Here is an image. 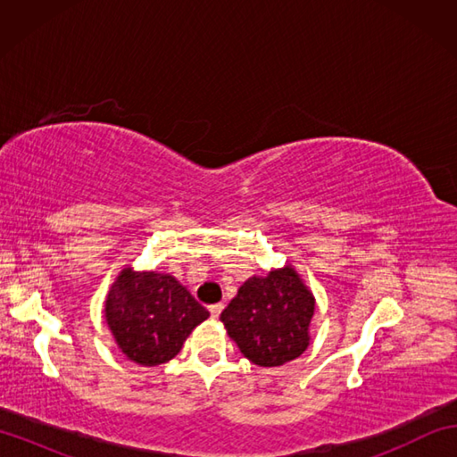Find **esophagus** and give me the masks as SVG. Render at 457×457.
Returning a JSON list of instances; mask_svg holds the SVG:
<instances>
[{"instance_id": "esophagus-1", "label": "esophagus", "mask_w": 457, "mask_h": 457, "mask_svg": "<svg viewBox=\"0 0 457 457\" xmlns=\"http://www.w3.org/2000/svg\"><path fill=\"white\" fill-rule=\"evenodd\" d=\"M210 314H212V318H218L220 314H221V310H223V304L221 303H218V304H212L210 308Z\"/></svg>"}]
</instances>
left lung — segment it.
Listing matches in <instances>:
<instances>
[{
	"label": "left lung",
	"instance_id": "1",
	"mask_svg": "<svg viewBox=\"0 0 457 457\" xmlns=\"http://www.w3.org/2000/svg\"><path fill=\"white\" fill-rule=\"evenodd\" d=\"M312 314V293L287 265L247 278L220 320L251 363L278 367L304 353Z\"/></svg>",
	"mask_w": 457,
	"mask_h": 457
}]
</instances>
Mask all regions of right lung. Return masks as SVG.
Masks as SVG:
<instances>
[{
	"instance_id": "obj_1",
	"label": "right lung",
	"mask_w": 457,
	"mask_h": 457,
	"mask_svg": "<svg viewBox=\"0 0 457 457\" xmlns=\"http://www.w3.org/2000/svg\"><path fill=\"white\" fill-rule=\"evenodd\" d=\"M210 312L172 275L125 267L105 298V320L125 357L153 367L177 355Z\"/></svg>"
}]
</instances>
